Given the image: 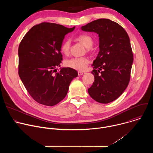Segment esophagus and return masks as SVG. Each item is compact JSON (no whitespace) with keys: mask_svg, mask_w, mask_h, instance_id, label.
<instances>
[{"mask_svg":"<svg viewBox=\"0 0 153 153\" xmlns=\"http://www.w3.org/2000/svg\"><path fill=\"white\" fill-rule=\"evenodd\" d=\"M85 74V72H82V71H78V75L79 76H82L83 75Z\"/></svg>","mask_w":153,"mask_h":153,"instance_id":"34e87169","label":"esophagus"}]
</instances>
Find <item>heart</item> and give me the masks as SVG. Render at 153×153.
Masks as SVG:
<instances>
[{
	"label": "heart",
	"mask_w": 153,
	"mask_h": 153,
	"mask_svg": "<svg viewBox=\"0 0 153 153\" xmlns=\"http://www.w3.org/2000/svg\"><path fill=\"white\" fill-rule=\"evenodd\" d=\"M77 39L83 43L85 47L86 48L87 50H89L90 48H91L93 46V40L92 37L89 35H79L77 37ZM70 45L71 43L69 40H65L62 43V44L60 47L61 52L65 55H68L70 53ZM89 62V59L86 57H72L65 60L64 64L65 65V67H67L68 68L79 71H83L86 68Z\"/></svg>",
	"instance_id": "1"
}]
</instances>
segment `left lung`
Here are the masks:
<instances>
[{"instance_id": "8db88e82", "label": "left lung", "mask_w": 153, "mask_h": 153, "mask_svg": "<svg viewBox=\"0 0 153 153\" xmlns=\"http://www.w3.org/2000/svg\"><path fill=\"white\" fill-rule=\"evenodd\" d=\"M81 29L95 32L99 37V52L92 65L94 82L88 93L97 102H111L129 82L133 54L129 36L119 24L107 19L94 20Z\"/></svg>"}]
</instances>
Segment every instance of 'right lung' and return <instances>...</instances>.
Segmentation results:
<instances>
[{"label": "right lung", "mask_w": 153, "mask_h": 153, "mask_svg": "<svg viewBox=\"0 0 153 153\" xmlns=\"http://www.w3.org/2000/svg\"><path fill=\"white\" fill-rule=\"evenodd\" d=\"M75 27L43 22L33 27L21 40L18 50L19 76L32 98L37 103L54 106L67 96L77 71L62 68L60 47L65 36ZM56 71V73L54 74Z\"/></svg>", "instance_id": "obj_1"}]
</instances>
